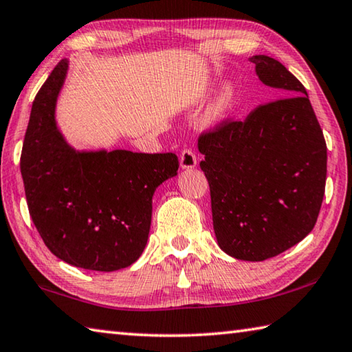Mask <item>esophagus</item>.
Listing matches in <instances>:
<instances>
[{
  "label": "esophagus",
  "instance_id": "obj_1",
  "mask_svg": "<svg viewBox=\"0 0 352 352\" xmlns=\"http://www.w3.org/2000/svg\"><path fill=\"white\" fill-rule=\"evenodd\" d=\"M179 164H181V168L182 170H192V168H195V166L198 165V160H196L195 151L190 150V148H186V150L181 153Z\"/></svg>",
  "mask_w": 352,
  "mask_h": 352
}]
</instances>
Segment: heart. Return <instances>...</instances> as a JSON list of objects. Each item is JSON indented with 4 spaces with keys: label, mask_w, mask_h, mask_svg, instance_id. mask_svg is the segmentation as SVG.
<instances>
[{
    "label": "heart",
    "mask_w": 352,
    "mask_h": 352,
    "mask_svg": "<svg viewBox=\"0 0 352 352\" xmlns=\"http://www.w3.org/2000/svg\"><path fill=\"white\" fill-rule=\"evenodd\" d=\"M236 104V89L230 83L221 86L218 94L214 96L213 100L208 104L204 114V119L208 123H217L226 119Z\"/></svg>",
    "instance_id": "heart-1"
}]
</instances>
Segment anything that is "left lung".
I'll return each mask as SVG.
<instances>
[{
	"label": "left lung",
	"mask_w": 352,
	"mask_h": 352,
	"mask_svg": "<svg viewBox=\"0 0 352 352\" xmlns=\"http://www.w3.org/2000/svg\"><path fill=\"white\" fill-rule=\"evenodd\" d=\"M249 60L260 82L285 97L202 134L198 150L221 250L236 260L264 261L298 244L316 226L328 154L305 86L278 60Z\"/></svg>",
	"instance_id": "1"
}]
</instances>
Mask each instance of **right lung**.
Segmentation results:
<instances>
[{"mask_svg":"<svg viewBox=\"0 0 352 352\" xmlns=\"http://www.w3.org/2000/svg\"><path fill=\"white\" fill-rule=\"evenodd\" d=\"M69 60L36 94L21 153L29 213L52 254L71 266L114 272L139 260L151 226L153 195L179 168L176 154L77 150L57 125Z\"/></svg>","mask_w":352,"mask_h":352,"instance_id":"1","label":"right lung"}]
</instances>
